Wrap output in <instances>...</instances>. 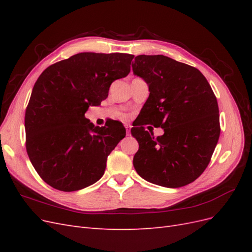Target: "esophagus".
Masks as SVG:
<instances>
[{
	"label": "esophagus",
	"instance_id": "esophagus-1",
	"mask_svg": "<svg viewBox=\"0 0 252 252\" xmlns=\"http://www.w3.org/2000/svg\"><path fill=\"white\" fill-rule=\"evenodd\" d=\"M125 127H126V133H127V135H130V128H129L128 125H125Z\"/></svg>",
	"mask_w": 252,
	"mask_h": 252
}]
</instances>
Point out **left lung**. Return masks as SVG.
<instances>
[{
	"label": "left lung",
	"instance_id": "1",
	"mask_svg": "<svg viewBox=\"0 0 252 252\" xmlns=\"http://www.w3.org/2000/svg\"><path fill=\"white\" fill-rule=\"evenodd\" d=\"M131 66L150 93L131 128L139 142L134 169L152 184L186 186L204 172L218 144L217 97L199 69L171 58L142 55ZM147 124L163 127L164 134L155 139L142 127Z\"/></svg>",
	"mask_w": 252,
	"mask_h": 252
}]
</instances>
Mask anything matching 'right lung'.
I'll use <instances>...</instances> for the list:
<instances>
[{
    "label": "right lung",
    "instance_id": "right-lung-1",
    "mask_svg": "<svg viewBox=\"0 0 252 252\" xmlns=\"http://www.w3.org/2000/svg\"><path fill=\"white\" fill-rule=\"evenodd\" d=\"M133 58L82 52L49 66L36 80L25 113L26 150L51 187L77 191L103 177L107 158L126 129L113 120L94 126L85 113L108 96L113 81L130 72Z\"/></svg>",
    "mask_w": 252,
    "mask_h": 252
}]
</instances>
